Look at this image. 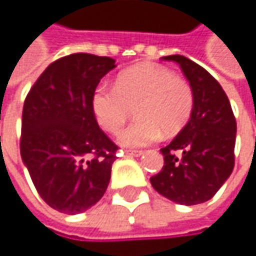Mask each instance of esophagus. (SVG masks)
<instances>
[{"label":"esophagus","mask_w":256,"mask_h":256,"mask_svg":"<svg viewBox=\"0 0 256 256\" xmlns=\"http://www.w3.org/2000/svg\"><path fill=\"white\" fill-rule=\"evenodd\" d=\"M142 154V151H125L126 156H141Z\"/></svg>","instance_id":"34e87169"}]
</instances>
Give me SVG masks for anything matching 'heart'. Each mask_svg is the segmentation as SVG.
<instances>
[{"label":"heart","instance_id":"heart-1","mask_svg":"<svg viewBox=\"0 0 256 256\" xmlns=\"http://www.w3.org/2000/svg\"><path fill=\"white\" fill-rule=\"evenodd\" d=\"M135 106L138 118L118 134V142L128 148L146 146L180 132L190 121L194 94L190 84L158 65H135L122 71L116 85H96L91 108L98 125L116 132Z\"/></svg>","mask_w":256,"mask_h":256}]
</instances>
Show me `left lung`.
I'll list each match as a JSON object with an SVG mask.
<instances>
[{
  "label": "left lung",
  "instance_id": "left-lung-1",
  "mask_svg": "<svg viewBox=\"0 0 256 256\" xmlns=\"http://www.w3.org/2000/svg\"><path fill=\"white\" fill-rule=\"evenodd\" d=\"M180 65L194 94L190 121L166 146L164 166L151 178L154 190L181 205L211 200L234 170L236 121L220 82L184 55L162 56Z\"/></svg>",
  "mask_w": 256,
  "mask_h": 256
}]
</instances>
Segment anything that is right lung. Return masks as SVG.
<instances>
[{"instance_id":"add662e5","label":"right lung","mask_w":256,"mask_h":256,"mask_svg":"<svg viewBox=\"0 0 256 256\" xmlns=\"http://www.w3.org/2000/svg\"><path fill=\"white\" fill-rule=\"evenodd\" d=\"M115 66L110 56L68 55L25 98L21 158L41 198L62 214L90 210L108 188L118 146L100 130L91 98Z\"/></svg>"}]
</instances>
